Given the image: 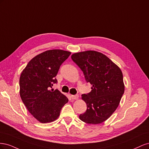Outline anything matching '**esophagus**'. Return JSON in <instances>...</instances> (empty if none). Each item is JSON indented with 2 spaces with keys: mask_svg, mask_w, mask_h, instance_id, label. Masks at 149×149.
<instances>
[{
  "mask_svg": "<svg viewBox=\"0 0 149 149\" xmlns=\"http://www.w3.org/2000/svg\"><path fill=\"white\" fill-rule=\"evenodd\" d=\"M71 97L72 100H78V97H79V96L78 95H71Z\"/></svg>",
  "mask_w": 149,
  "mask_h": 149,
  "instance_id": "34e87169",
  "label": "esophagus"
}]
</instances>
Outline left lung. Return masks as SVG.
Segmentation results:
<instances>
[{
	"mask_svg": "<svg viewBox=\"0 0 149 149\" xmlns=\"http://www.w3.org/2000/svg\"><path fill=\"white\" fill-rule=\"evenodd\" d=\"M71 59L92 85L91 92L82 94L87 110L79 118L87 124L102 123L113 114L124 93L123 73L109 58L96 51L74 53Z\"/></svg>",
	"mask_w": 149,
	"mask_h": 149,
	"instance_id": "obj_1",
	"label": "left lung"
}]
</instances>
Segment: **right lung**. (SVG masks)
I'll list each match as a JSON object with an SVG mask.
<instances>
[{"mask_svg": "<svg viewBox=\"0 0 149 149\" xmlns=\"http://www.w3.org/2000/svg\"><path fill=\"white\" fill-rule=\"evenodd\" d=\"M71 52L61 49L48 50L32 58L22 72L20 95L30 113L42 123H51L60 116L61 108L68 102L53 84L61 64Z\"/></svg>", "mask_w": 149, "mask_h": 149, "instance_id": "right-lung-1", "label": "right lung"}]
</instances>
